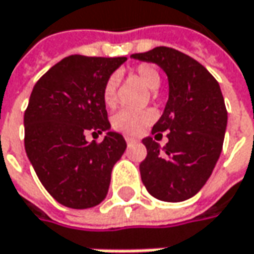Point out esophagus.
Wrapping results in <instances>:
<instances>
[{
    "mask_svg": "<svg viewBox=\"0 0 254 254\" xmlns=\"http://www.w3.org/2000/svg\"><path fill=\"white\" fill-rule=\"evenodd\" d=\"M125 141H127V145H132V143H136L138 139H136V138H133V136H125Z\"/></svg>",
    "mask_w": 254,
    "mask_h": 254,
    "instance_id": "obj_1",
    "label": "esophagus"
}]
</instances>
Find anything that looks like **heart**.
<instances>
[{
  "mask_svg": "<svg viewBox=\"0 0 254 254\" xmlns=\"http://www.w3.org/2000/svg\"><path fill=\"white\" fill-rule=\"evenodd\" d=\"M132 76H135L139 82L149 90H155L161 83V74L158 68L152 64H139L132 70ZM118 79L111 76L102 90L103 103L108 108H113L118 99ZM154 113L151 111H132V109H122L112 118L113 129L124 132L127 135H136L142 132L154 121Z\"/></svg>",
  "mask_w": 254,
  "mask_h": 254,
  "instance_id": "b5f03b06",
  "label": "heart"
}]
</instances>
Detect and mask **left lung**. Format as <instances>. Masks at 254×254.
I'll list each match as a JSON object with an SVG mask.
<instances>
[{
    "instance_id": "1",
    "label": "left lung",
    "mask_w": 254,
    "mask_h": 254,
    "mask_svg": "<svg viewBox=\"0 0 254 254\" xmlns=\"http://www.w3.org/2000/svg\"><path fill=\"white\" fill-rule=\"evenodd\" d=\"M133 59L157 63L170 82L165 111L152 135L168 132L161 148L142 139L146 158L139 165L142 183L161 201H184L195 195L216 167L227 127V109L214 76L192 57L171 47L135 53Z\"/></svg>"
}]
</instances>
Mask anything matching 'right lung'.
Here are the masks:
<instances>
[{
	"mask_svg": "<svg viewBox=\"0 0 254 254\" xmlns=\"http://www.w3.org/2000/svg\"><path fill=\"white\" fill-rule=\"evenodd\" d=\"M127 57H64L36 83L24 112V146L38 180L56 201L90 208L105 200L127 142L112 132L102 90ZM108 130L97 144L87 131Z\"/></svg>",
	"mask_w": 254,
	"mask_h": 254,
	"instance_id": "obj_1",
	"label": "right lung"
}]
</instances>
